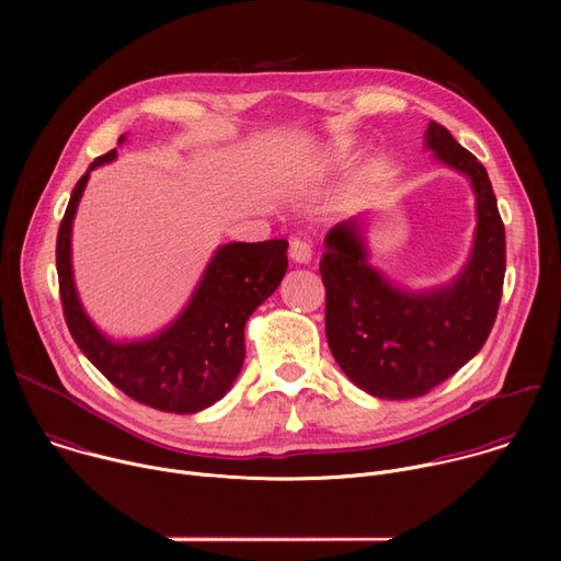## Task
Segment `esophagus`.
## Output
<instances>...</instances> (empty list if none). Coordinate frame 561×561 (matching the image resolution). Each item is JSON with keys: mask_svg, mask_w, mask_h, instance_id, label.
Masks as SVG:
<instances>
[{"mask_svg": "<svg viewBox=\"0 0 561 561\" xmlns=\"http://www.w3.org/2000/svg\"><path fill=\"white\" fill-rule=\"evenodd\" d=\"M288 257L295 264H308L312 260V247L304 239H290V247H288Z\"/></svg>", "mask_w": 561, "mask_h": 561, "instance_id": "34e87169", "label": "esophagus"}]
</instances>
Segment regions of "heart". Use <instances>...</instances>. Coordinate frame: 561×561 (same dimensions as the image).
<instances>
[{
	"label": "heart",
	"instance_id": "heart-1",
	"mask_svg": "<svg viewBox=\"0 0 561 561\" xmlns=\"http://www.w3.org/2000/svg\"><path fill=\"white\" fill-rule=\"evenodd\" d=\"M353 150V141L351 139H337L331 144V148L327 150V162H342Z\"/></svg>",
	"mask_w": 561,
	"mask_h": 561
}]
</instances>
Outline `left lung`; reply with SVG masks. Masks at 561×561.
Instances as JSON below:
<instances>
[{
	"instance_id": "left-lung-1",
	"label": "left lung",
	"mask_w": 561,
	"mask_h": 561,
	"mask_svg": "<svg viewBox=\"0 0 561 561\" xmlns=\"http://www.w3.org/2000/svg\"><path fill=\"white\" fill-rule=\"evenodd\" d=\"M424 144L442 164L463 173L477 197L470 260L446 286L407 293L368 264L362 221L327 234L319 273L327 288V340L346 377L381 399L422 397L491 335L506 273V232L486 169L455 137L431 122Z\"/></svg>"
}]
</instances>
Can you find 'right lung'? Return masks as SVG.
<instances>
[{
  "label": "right lung",
  "instance_id": "1",
  "mask_svg": "<svg viewBox=\"0 0 561 561\" xmlns=\"http://www.w3.org/2000/svg\"><path fill=\"white\" fill-rule=\"evenodd\" d=\"M115 157V148L100 154L79 178L59 224L55 260L66 327L79 351L135 402L175 415L204 411L219 402L242 370L244 327L253 310L277 290L288 268V242L268 239L217 249L188 306L169 329L141 342H111L98 331L77 297L70 232L91 171Z\"/></svg>",
  "mask_w": 561,
  "mask_h": 561
}]
</instances>
